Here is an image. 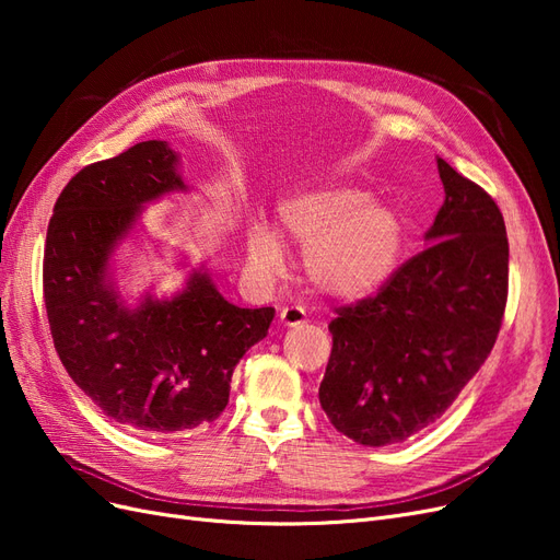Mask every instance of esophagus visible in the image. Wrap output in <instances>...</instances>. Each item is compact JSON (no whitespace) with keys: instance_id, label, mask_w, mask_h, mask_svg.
Instances as JSON below:
<instances>
[{"instance_id":"esophagus-1","label":"esophagus","mask_w":560,"mask_h":560,"mask_svg":"<svg viewBox=\"0 0 560 560\" xmlns=\"http://www.w3.org/2000/svg\"><path fill=\"white\" fill-rule=\"evenodd\" d=\"M280 322L284 327L306 325V311H303L301 306H287L280 311Z\"/></svg>"}]
</instances>
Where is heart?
I'll use <instances>...</instances> for the list:
<instances>
[{
	"label": "heart",
	"instance_id": "1",
	"mask_svg": "<svg viewBox=\"0 0 560 560\" xmlns=\"http://www.w3.org/2000/svg\"><path fill=\"white\" fill-rule=\"evenodd\" d=\"M278 219L292 243L306 249L303 266L317 292L360 299L393 276L401 252L399 217L352 186H331L284 200ZM254 273L276 278L284 247L276 231L254 224L247 235Z\"/></svg>",
	"mask_w": 560,
	"mask_h": 560
}]
</instances>
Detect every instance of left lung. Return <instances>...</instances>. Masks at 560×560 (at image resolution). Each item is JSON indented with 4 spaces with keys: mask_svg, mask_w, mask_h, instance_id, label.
Returning <instances> with one entry per match:
<instances>
[{
    "mask_svg": "<svg viewBox=\"0 0 560 560\" xmlns=\"http://www.w3.org/2000/svg\"><path fill=\"white\" fill-rule=\"evenodd\" d=\"M446 200L376 294L338 306L319 404L364 446L404 442L444 416L488 360L510 292V243L488 191L436 159Z\"/></svg>",
    "mask_w": 560,
    "mask_h": 560,
    "instance_id": "left-lung-1",
    "label": "left lung"
}]
</instances>
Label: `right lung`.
Wrapping results in <instances>:
<instances>
[{"label":"right lung","mask_w":560,"mask_h":560,"mask_svg":"<svg viewBox=\"0 0 560 560\" xmlns=\"http://www.w3.org/2000/svg\"><path fill=\"white\" fill-rule=\"evenodd\" d=\"M159 140L79 171L56 200L44 245V303L67 374L112 420L175 434L217 420L231 376L276 308H238L194 273L173 301L126 308L107 259L144 202L184 189Z\"/></svg>","instance_id":"add662e5"}]
</instances>
